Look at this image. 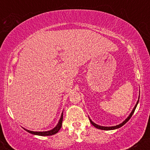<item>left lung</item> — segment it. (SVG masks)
I'll list each match as a JSON object with an SVG mask.
<instances>
[{"mask_svg": "<svg viewBox=\"0 0 150 150\" xmlns=\"http://www.w3.org/2000/svg\"><path fill=\"white\" fill-rule=\"evenodd\" d=\"M139 98H140V97H139ZM138 101H139V100L137 101V104H135V107H134L133 109H132V112L130 113V116H129L128 117V118H127L126 119H125V120H124V121L123 122V123H120V124L118 125H116V126H112V127H104V126H100V125H97V124H95V123H93V122H92V120H91L90 119H89V120H90L91 123H92V124L93 125H94V126L95 127V128H98V129H100V130H114V129L119 128H120V127H121V126H123V125L125 124V123H126L127 122H128V120H130V118H131V116H132V114H133V113L135 112V110L136 107H137V104H138Z\"/></svg>", "mask_w": 150, "mask_h": 150, "instance_id": "1", "label": "left lung"}]
</instances>
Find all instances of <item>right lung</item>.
<instances>
[{"label":"right lung","mask_w":150,"mask_h":150,"mask_svg":"<svg viewBox=\"0 0 150 150\" xmlns=\"http://www.w3.org/2000/svg\"><path fill=\"white\" fill-rule=\"evenodd\" d=\"M62 122H63V113H62L61 118H60V120L59 122H58V125L51 130H49V131H45V132H34V131H30V130H27L28 132H30V133L34 134V135H41V136L53 135H54V134L57 133V132L59 131V130L61 129L62 126Z\"/></svg>","instance_id":"add662e5"}]
</instances>
